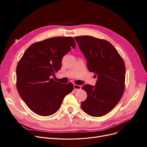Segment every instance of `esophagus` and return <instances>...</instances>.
<instances>
[{
  "label": "esophagus",
  "instance_id": "esophagus-1",
  "mask_svg": "<svg viewBox=\"0 0 147 147\" xmlns=\"http://www.w3.org/2000/svg\"><path fill=\"white\" fill-rule=\"evenodd\" d=\"M80 89H81V86L78 85V84H74V89L75 90H80Z\"/></svg>",
  "mask_w": 147,
  "mask_h": 147
}]
</instances>
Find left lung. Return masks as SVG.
<instances>
[{"mask_svg": "<svg viewBox=\"0 0 147 147\" xmlns=\"http://www.w3.org/2000/svg\"><path fill=\"white\" fill-rule=\"evenodd\" d=\"M87 59L89 71L98 76L95 86L86 84L82 88L87 93L81 103L89 115L100 117L111 111L121 98L125 89V62L112 44L90 36L74 37Z\"/></svg>", "mask_w": 147, "mask_h": 147, "instance_id": "obj_1", "label": "left lung"}]
</instances>
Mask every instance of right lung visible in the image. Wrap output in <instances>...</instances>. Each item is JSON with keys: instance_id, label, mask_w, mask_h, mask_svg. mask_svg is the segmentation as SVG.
<instances>
[{"instance_id": "obj_1", "label": "right lung", "mask_w": 147, "mask_h": 147, "mask_svg": "<svg viewBox=\"0 0 147 147\" xmlns=\"http://www.w3.org/2000/svg\"><path fill=\"white\" fill-rule=\"evenodd\" d=\"M75 48L72 37H55L33 43L23 54L16 69V85L34 113L42 116L55 113L73 90V83L62 84L51 76L61 69L63 57Z\"/></svg>"}]
</instances>
